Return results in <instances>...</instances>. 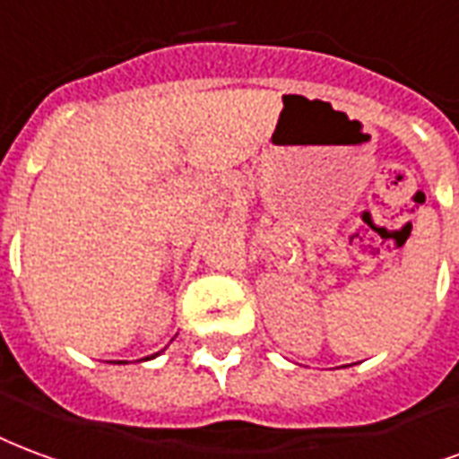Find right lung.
Segmentation results:
<instances>
[{"instance_id": "right-lung-1", "label": "right lung", "mask_w": 459, "mask_h": 459, "mask_svg": "<svg viewBox=\"0 0 459 459\" xmlns=\"http://www.w3.org/2000/svg\"><path fill=\"white\" fill-rule=\"evenodd\" d=\"M153 357H156V354H153ZM146 359H149V357H146Z\"/></svg>"}]
</instances>
